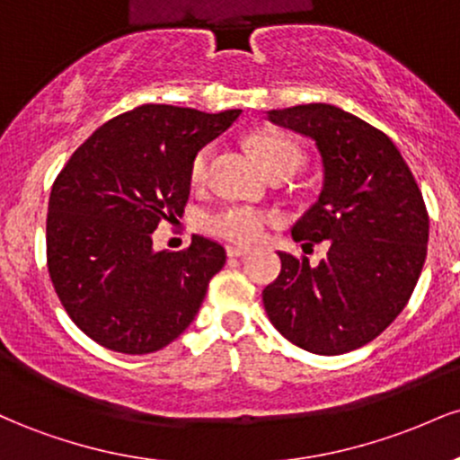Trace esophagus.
<instances>
[{"label":"esophagus","instance_id":"obj_1","mask_svg":"<svg viewBox=\"0 0 460 460\" xmlns=\"http://www.w3.org/2000/svg\"><path fill=\"white\" fill-rule=\"evenodd\" d=\"M251 252V248H244V246H226V255L229 257H244Z\"/></svg>","mask_w":460,"mask_h":460}]
</instances>
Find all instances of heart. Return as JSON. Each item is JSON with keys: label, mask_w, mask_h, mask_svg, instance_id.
<instances>
[{"label": "heart", "mask_w": 460, "mask_h": 460, "mask_svg": "<svg viewBox=\"0 0 460 460\" xmlns=\"http://www.w3.org/2000/svg\"><path fill=\"white\" fill-rule=\"evenodd\" d=\"M251 149L270 175L274 172H294L303 164L305 153L289 136L279 131H260L251 138ZM214 146L205 145L197 151L190 164V181L203 186L209 177ZM279 223V216L252 205H226L223 209L205 216V229L220 240L235 244H255L266 237L268 229Z\"/></svg>", "instance_id": "1"}]
</instances>
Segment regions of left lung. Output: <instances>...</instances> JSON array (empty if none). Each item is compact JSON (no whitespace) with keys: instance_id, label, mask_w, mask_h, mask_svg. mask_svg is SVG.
<instances>
[{"instance_id":"8db88e82","label":"left lung","mask_w":460,"mask_h":460,"mask_svg":"<svg viewBox=\"0 0 460 460\" xmlns=\"http://www.w3.org/2000/svg\"><path fill=\"white\" fill-rule=\"evenodd\" d=\"M272 123L307 136L324 164L318 203L292 237L320 242L318 266L281 255L263 307L288 341L314 355H344L378 337L406 307L429 251V212L413 172L381 129L329 103L270 110Z\"/></svg>"}]
</instances>
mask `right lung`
<instances>
[{"label": "right lung", "instance_id": "add662e5", "mask_svg": "<svg viewBox=\"0 0 460 460\" xmlns=\"http://www.w3.org/2000/svg\"><path fill=\"white\" fill-rule=\"evenodd\" d=\"M240 112L140 105L102 125L58 172L47 270L68 318L99 346L149 355L194 320L225 246L194 235L183 251L155 252L151 234L183 214L192 157Z\"/></svg>", "mask_w": 460, "mask_h": 460}]
</instances>
